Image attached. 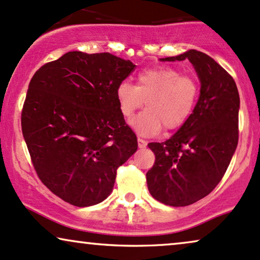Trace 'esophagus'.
<instances>
[{
    "label": "esophagus",
    "mask_w": 260,
    "mask_h": 260,
    "mask_svg": "<svg viewBox=\"0 0 260 260\" xmlns=\"http://www.w3.org/2000/svg\"><path fill=\"white\" fill-rule=\"evenodd\" d=\"M147 145V141L141 139V138H138V146L140 147V149H144V147H146Z\"/></svg>",
    "instance_id": "esophagus-1"
}]
</instances>
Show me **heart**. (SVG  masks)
Here are the masks:
<instances>
[{
    "instance_id": "1",
    "label": "heart",
    "mask_w": 260,
    "mask_h": 260,
    "mask_svg": "<svg viewBox=\"0 0 260 260\" xmlns=\"http://www.w3.org/2000/svg\"><path fill=\"white\" fill-rule=\"evenodd\" d=\"M196 79L169 67L140 72L136 86L122 81L116 88L121 114L129 119L145 104L147 109L132 122L143 136H154L164 127L174 131L186 123L198 101Z\"/></svg>"
}]
</instances>
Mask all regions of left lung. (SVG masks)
I'll list each match as a JSON object with an SVG mask.
<instances>
[{"label": "left lung", "instance_id": "8db88e82", "mask_svg": "<svg viewBox=\"0 0 260 260\" xmlns=\"http://www.w3.org/2000/svg\"><path fill=\"white\" fill-rule=\"evenodd\" d=\"M189 60L200 96L186 123L170 139L150 143L154 164L146 173L151 196L169 206L198 202L218 185L239 141L240 97L234 79L213 58L188 50L162 61Z\"/></svg>", "mask_w": 260, "mask_h": 260}]
</instances>
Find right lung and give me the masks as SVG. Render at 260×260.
<instances>
[{"instance_id": "1", "label": "right lung", "mask_w": 260, "mask_h": 260, "mask_svg": "<svg viewBox=\"0 0 260 260\" xmlns=\"http://www.w3.org/2000/svg\"><path fill=\"white\" fill-rule=\"evenodd\" d=\"M136 68L109 52L70 51L29 81L22 136L41 181L79 208L103 202L116 172L138 149L116 88Z\"/></svg>"}]
</instances>
